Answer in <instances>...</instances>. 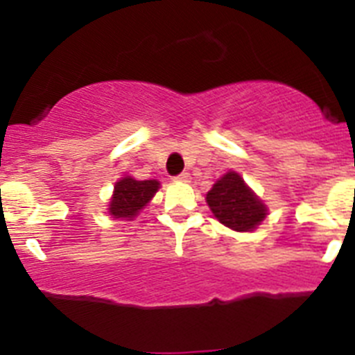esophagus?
Returning a JSON list of instances; mask_svg holds the SVG:
<instances>
[{
	"instance_id": "obj_1",
	"label": "esophagus",
	"mask_w": 355,
	"mask_h": 355,
	"mask_svg": "<svg viewBox=\"0 0 355 355\" xmlns=\"http://www.w3.org/2000/svg\"><path fill=\"white\" fill-rule=\"evenodd\" d=\"M178 181H183V183H188V181L191 180V175L188 174V172H183V174H180L178 178H175Z\"/></svg>"
}]
</instances>
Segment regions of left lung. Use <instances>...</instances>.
Here are the masks:
<instances>
[{
    "instance_id": "1",
    "label": "left lung",
    "mask_w": 355,
    "mask_h": 355,
    "mask_svg": "<svg viewBox=\"0 0 355 355\" xmlns=\"http://www.w3.org/2000/svg\"><path fill=\"white\" fill-rule=\"evenodd\" d=\"M218 222L236 232H252L268 216V206L236 171H229L206 193Z\"/></svg>"
}]
</instances>
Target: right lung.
I'll use <instances>...</instances> for the list:
<instances>
[{
	"mask_svg": "<svg viewBox=\"0 0 355 355\" xmlns=\"http://www.w3.org/2000/svg\"><path fill=\"white\" fill-rule=\"evenodd\" d=\"M160 188V181H137L132 175H125L114 184L112 197L109 200L107 213L114 220H133Z\"/></svg>",
	"mask_w": 355,
	"mask_h": 355,
	"instance_id": "1",
	"label": "right lung"
}]
</instances>
